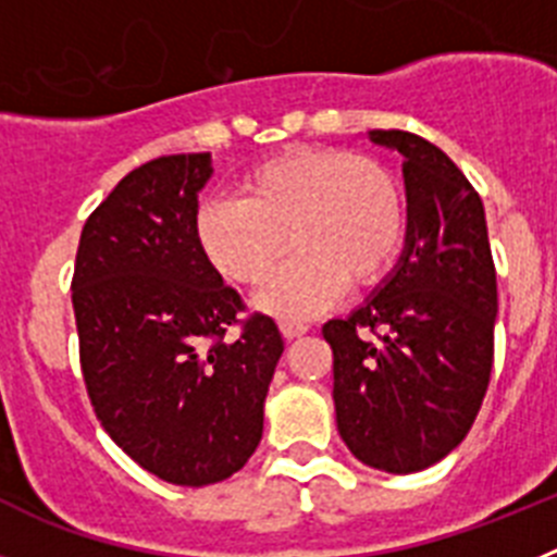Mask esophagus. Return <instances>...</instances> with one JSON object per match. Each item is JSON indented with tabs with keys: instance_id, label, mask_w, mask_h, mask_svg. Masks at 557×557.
Segmentation results:
<instances>
[{
	"instance_id": "1",
	"label": "esophagus",
	"mask_w": 557,
	"mask_h": 557,
	"mask_svg": "<svg viewBox=\"0 0 557 557\" xmlns=\"http://www.w3.org/2000/svg\"><path fill=\"white\" fill-rule=\"evenodd\" d=\"M307 332H309L307 323H301V321H282V334L287 339L301 337V334H307Z\"/></svg>"
}]
</instances>
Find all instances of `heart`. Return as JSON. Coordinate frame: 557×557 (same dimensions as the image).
<instances>
[{
	"instance_id": "obj_1",
	"label": "heart",
	"mask_w": 557,
	"mask_h": 557,
	"mask_svg": "<svg viewBox=\"0 0 557 557\" xmlns=\"http://www.w3.org/2000/svg\"><path fill=\"white\" fill-rule=\"evenodd\" d=\"M243 200H203L195 243L223 278L256 287L293 245V259L259 295L284 321L321 312L351 287H371L405 243V195L396 175L343 147H293L250 166Z\"/></svg>"
}]
</instances>
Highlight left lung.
Listing matches in <instances>:
<instances>
[{
  "mask_svg": "<svg viewBox=\"0 0 557 557\" xmlns=\"http://www.w3.org/2000/svg\"><path fill=\"white\" fill-rule=\"evenodd\" d=\"M405 156V253L348 318L323 323L339 437L366 466L412 474L469 435L494 368L496 270L480 195L441 147L371 131Z\"/></svg>",
  "mask_w": 557,
  "mask_h": 557,
  "instance_id": "obj_1",
  "label": "left lung"
}]
</instances>
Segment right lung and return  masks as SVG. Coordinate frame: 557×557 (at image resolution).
Returning a JSON list of instances; mask_svg holds the SVG:
<instances>
[{"instance_id": "obj_1", "label": "right lung", "mask_w": 557, "mask_h": 557, "mask_svg": "<svg viewBox=\"0 0 557 557\" xmlns=\"http://www.w3.org/2000/svg\"><path fill=\"white\" fill-rule=\"evenodd\" d=\"M209 152L127 172L91 211L72 275L88 398L111 441L172 485H211L262 441L264 396L284 339L195 243ZM228 325L240 334L228 338Z\"/></svg>"}]
</instances>
